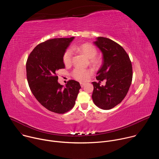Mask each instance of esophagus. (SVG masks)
Segmentation results:
<instances>
[{
    "label": "esophagus",
    "instance_id": "obj_1",
    "mask_svg": "<svg viewBox=\"0 0 159 159\" xmlns=\"http://www.w3.org/2000/svg\"><path fill=\"white\" fill-rule=\"evenodd\" d=\"M84 85H85V84H84V83H80V86H81V87H84Z\"/></svg>",
    "mask_w": 159,
    "mask_h": 159
}]
</instances>
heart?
Listing matches in <instances>:
<instances>
[{"mask_svg": "<svg viewBox=\"0 0 159 159\" xmlns=\"http://www.w3.org/2000/svg\"><path fill=\"white\" fill-rule=\"evenodd\" d=\"M72 50H77L84 54L87 58L90 59V63L94 66L98 67L101 64L100 58L96 57L98 54L97 48L90 43H84L80 45H75L72 47ZM73 53L70 49L66 50L63 55V61L66 66H69L72 63ZM93 71L90 69H84L81 68H75L72 71L73 77L80 82L85 81L90 75Z\"/></svg>", "mask_w": 159, "mask_h": 159, "instance_id": "obj_1", "label": "heart"}]
</instances>
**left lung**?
Segmentation results:
<instances>
[{
    "instance_id": "1",
    "label": "left lung",
    "mask_w": 159,
    "mask_h": 159,
    "mask_svg": "<svg viewBox=\"0 0 159 159\" xmlns=\"http://www.w3.org/2000/svg\"><path fill=\"white\" fill-rule=\"evenodd\" d=\"M94 43L103 55V63L96 79L99 82L106 79V82L104 86L92 82V98L98 107L108 110L119 104L126 96L132 81V65L126 51L115 41L98 37Z\"/></svg>"
}]
</instances>
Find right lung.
<instances>
[{"label": "right lung", "instance_id": "add662e5", "mask_svg": "<svg viewBox=\"0 0 159 159\" xmlns=\"http://www.w3.org/2000/svg\"><path fill=\"white\" fill-rule=\"evenodd\" d=\"M74 39L53 38L43 42L33 49L26 61L27 80L33 94L43 106L58 114L73 108L81 88L74 80L68 81L65 87L58 82L57 72L65 69L63 55Z\"/></svg>", "mask_w": 159, "mask_h": 159}]
</instances>
